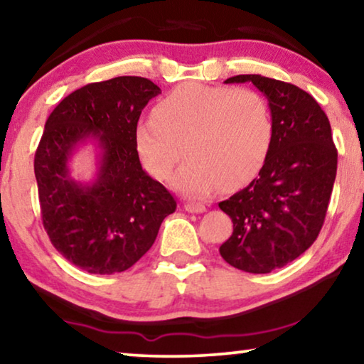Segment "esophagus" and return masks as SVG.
Listing matches in <instances>:
<instances>
[{"instance_id":"obj_1","label":"esophagus","mask_w":364,"mask_h":364,"mask_svg":"<svg viewBox=\"0 0 364 364\" xmlns=\"http://www.w3.org/2000/svg\"><path fill=\"white\" fill-rule=\"evenodd\" d=\"M184 210L191 214H203L205 213V205L199 203H186L184 204Z\"/></svg>"}]
</instances>
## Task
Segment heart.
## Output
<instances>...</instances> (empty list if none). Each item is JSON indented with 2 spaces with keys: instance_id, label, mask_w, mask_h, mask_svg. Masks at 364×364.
I'll use <instances>...</instances> for the list:
<instances>
[{
  "instance_id": "1",
  "label": "heart",
  "mask_w": 364,
  "mask_h": 364,
  "mask_svg": "<svg viewBox=\"0 0 364 364\" xmlns=\"http://www.w3.org/2000/svg\"><path fill=\"white\" fill-rule=\"evenodd\" d=\"M273 140V117L264 97L248 88L184 83L155 106L135 129V144L151 176L171 178L186 196L200 198L222 184L237 188L263 166Z\"/></svg>"
}]
</instances>
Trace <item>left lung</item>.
Listing matches in <instances>:
<instances>
[{
	"label": "left lung",
	"mask_w": 364,
	"mask_h": 364,
	"mask_svg": "<svg viewBox=\"0 0 364 364\" xmlns=\"http://www.w3.org/2000/svg\"><path fill=\"white\" fill-rule=\"evenodd\" d=\"M247 81L268 100L273 140L258 176L219 203L234 222L219 252L234 268L262 274L286 267L316 242L338 155L328 117L311 95L262 75H237L224 83Z\"/></svg>",
	"instance_id": "left-lung-1"
}]
</instances>
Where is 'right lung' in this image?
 Returning <instances> with one entry per match:
<instances>
[{
	"mask_svg": "<svg viewBox=\"0 0 364 364\" xmlns=\"http://www.w3.org/2000/svg\"><path fill=\"white\" fill-rule=\"evenodd\" d=\"M161 90L147 78L117 77L73 91L52 111L34 159L43 229L57 252L91 274L137 263L161 222L175 213L170 191L140 165L135 129ZM93 143L98 170L75 181L69 161Z\"/></svg>",
	"mask_w": 364,
	"mask_h": 364,
	"instance_id": "right-lung-1",
	"label": "right lung"
}]
</instances>
